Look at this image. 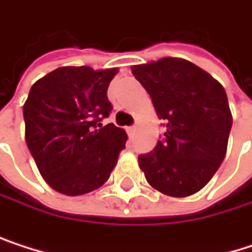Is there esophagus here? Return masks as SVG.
<instances>
[{
	"label": "esophagus",
	"mask_w": 252,
	"mask_h": 252,
	"mask_svg": "<svg viewBox=\"0 0 252 252\" xmlns=\"http://www.w3.org/2000/svg\"><path fill=\"white\" fill-rule=\"evenodd\" d=\"M135 132H136V126H130V127H127V133H129L130 136H133V135H135Z\"/></svg>",
	"instance_id": "obj_1"
}]
</instances>
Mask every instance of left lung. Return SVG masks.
<instances>
[{"mask_svg": "<svg viewBox=\"0 0 252 252\" xmlns=\"http://www.w3.org/2000/svg\"><path fill=\"white\" fill-rule=\"evenodd\" d=\"M166 122L162 141L138 157L148 184L163 194L187 197L202 190L224 160L232 113L224 87L181 58L130 66Z\"/></svg>", "mask_w": 252, "mask_h": 252, "instance_id": "8db88e82", "label": "left lung"}]
</instances>
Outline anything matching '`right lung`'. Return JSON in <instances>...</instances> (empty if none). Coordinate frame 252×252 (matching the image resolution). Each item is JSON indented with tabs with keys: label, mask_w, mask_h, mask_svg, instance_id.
Listing matches in <instances>:
<instances>
[{
	"label": "right lung",
	"mask_w": 252,
	"mask_h": 252,
	"mask_svg": "<svg viewBox=\"0 0 252 252\" xmlns=\"http://www.w3.org/2000/svg\"><path fill=\"white\" fill-rule=\"evenodd\" d=\"M117 72L61 66L29 90L23 105L26 145L44 181L62 194L99 189L117 165L127 135L113 123H99L111 111L107 90Z\"/></svg>",
	"instance_id": "right-lung-1"
}]
</instances>
